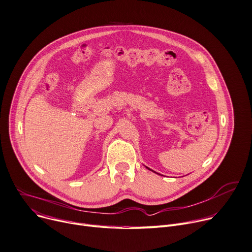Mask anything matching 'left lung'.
<instances>
[{"instance_id": "left-lung-1", "label": "left lung", "mask_w": 252, "mask_h": 252, "mask_svg": "<svg viewBox=\"0 0 252 252\" xmlns=\"http://www.w3.org/2000/svg\"><path fill=\"white\" fill-rule=\"evenodd\" d=\"M148 169H149V168H148Z\"/></svg>"}]
</instances>
